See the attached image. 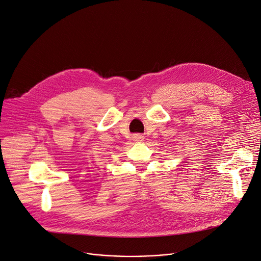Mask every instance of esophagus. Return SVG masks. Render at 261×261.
I'll return each mask as SVG.
<instances>
[{"mask_svg": "<svg viewBox=\"0 0 261 261\" xmlns=\"http://www.w3.org/2000/svg\"><path fill=\"white\" fill-rule=\"evenodd\" d=\"M134 140L136 142H142L144 140V136H142L140 134H136V135H134Z\"/></svg>", "mask_w": 261, "mask_h": 261, "instance_id": "1", "label": "esophagus"}]
</instances>
